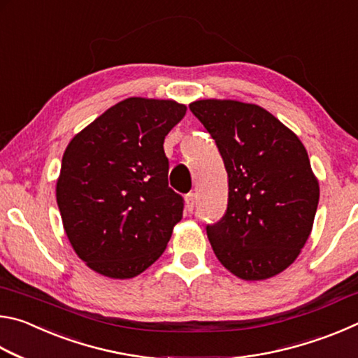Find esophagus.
Returning a JSON list of instances; mask_svg holds the SVG:
<instances>
[{
  "label": "esophagus",
  "mask_w": 358,
  "mask_h": 358,
  "mask_svg": "<svg viewBox=\"0 0 358 358\" xmlns=\"http://www.w3.org/2000/svg\"><path fill=\"white\" fill-rule=\"evenodd\" d=\"M194 207H196V194L189 192L186 196V211H189V213H192Z\"/></svg>",
  "instance_id": "obj_1"
}]
</instances>
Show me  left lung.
Wrapping results in <instances>:
<instances>
[{
  "instance_id": "8db88e82",
  "label": "left lung",
  "mask_w": 358,
  "mask_h": 358,
  "mask_svg": "<svg viewBox=\"0 0 358 358\" xmlns=\"http://www.w3.org/2000/svg\"><path fill=\"white\" fill-rule=\"evenodd\" d=\"M189 108L215 138L229 178L226 213L207 226L216 257L246 281L281 273L305 246L319 203L305 147L256 104L203 99Z\"/></svg>"
}]
</instances>
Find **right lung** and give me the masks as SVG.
<instances>
[{
	"label": "right lung",
	"mask_w": 358,
	"mask_h": 358,
	"mask_svg": "<svg viewBox=\"0 0 358 358\" xmlns=\"http://www.w3.org/2000/svg\"><path fill=\"white\" fill-rule=\"evenodd\" d=\"M185 113L175 101L129 98L69 142L57 202L72 248L92 270L126 280L164 252L185 207L169 186L164 138Z\"/></svg>",
	"instance_id": "add662e5"
}]
</instances>
